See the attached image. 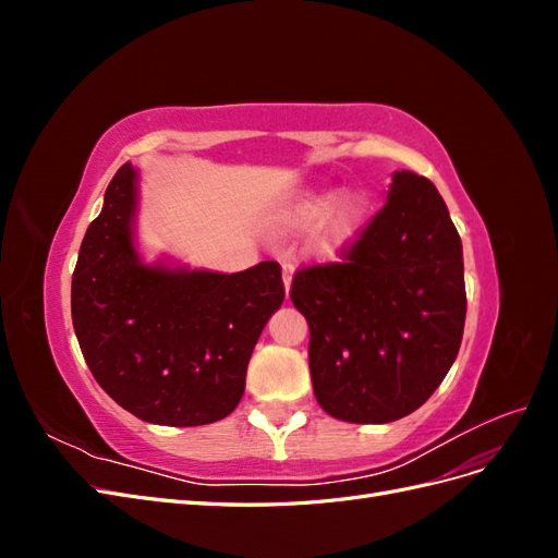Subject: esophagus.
<instances>
[{"label":"esophagus","instance_id":"esophagus-1","mask_svg":"<svg viewBox=\"0 0 558 558\" xmlns=\"http://www.w3.org/2000/svg\"><path fill=\"white\" fill-rule=\"evenodd\" d=\"M293 272H295V267H293L291 263H283V265H281V277H283V289H286V293L291 291V283H293Z\"/></svg>","mask_w":558,"mask_h":558}]
</instances>
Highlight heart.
Returning a JSON list of instances; mask_svg holds the SVG:
<instances>
[{
	"label": "heart",
	"mask_w": 558,
	"mask_h": 558,
	"mask_svg": "<svg viewBox=\"0 0 558 558\" xmlns=\"http://www.w3.org/2000/svg\"><path fill=\"white\" fill-rule=\"evenodd\" d=\"M367 216L369 199L361 189L335 193L330 185L316 183L286 202L275 218V228L281 234H295L316 226L314 251L324 258H337L361 238Z\"/></svg>",
	"instance_id": "b5f03b06"
}]
</instances>
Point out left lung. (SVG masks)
I'll use <instances>...</instances> for the list:
<instances>
[{
	"instance_id": "1",
	"label": "left lung",
	"mask_w": 558,
	"mask_h": 558,
	"mask_svg": "<svg viewBox=\"0 0 558 558\" xmlns=\"http://www.w3.org/2000/svg\"><path fill=\"white\" fill-rule=\"evenodd\" d=\"M314 396L349 424L412 414L447 377L465 326L463 246L435 185L393 172L386 205L344 263L300 269Z\"/></svg>"
}]
</instances>
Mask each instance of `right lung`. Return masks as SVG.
<instances>
[{"label":"right lung","instance_id":"add662e5","mask_svg":"<svg viewBox=\"0 0 558 558\" xmlns=\"http://www.w3.org/2000/svg\"><path fill=\"white\" fill-rule=\"evenodd\" d=\"M140 172L111 179L72 277L74 332L93 377L123 410L158 426H205L244 396L246 365L283 302L272 260L223 275L144 263L134 242Z\"/></svg>","mask_w":558,"mask_h":558}]
</instances>
